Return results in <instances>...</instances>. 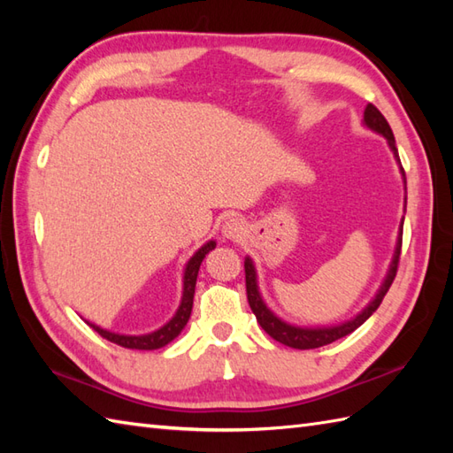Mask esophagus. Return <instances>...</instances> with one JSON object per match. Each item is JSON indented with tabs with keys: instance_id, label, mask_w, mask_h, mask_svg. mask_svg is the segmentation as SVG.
I'll return each mask as SVG.
<instances>
[{
	"instance_id": "esophagus-1",
	"label": "esophagus",
	"mask_w": 453,
	"mask_h": 453,
	"mask_svg": "<svg viewBox=\"0 0 453 453\" xmlns=\"http://www.w3.org/2000/svg\"><path fill=\"white\" fill-rule=\"evenodd\" d=\"M221 232H224V235L227 237V239H237V237H242L243 235V232H245V224H243V219H239V218H229L226 224H224V229H221Z\"/></svg>"
}]
</instances>
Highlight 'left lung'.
Segmentation results:
<instances>
[{"mask_svg": "<svg viewBox=\"0 0 453 453\" xmlns=\"http://www.w3.org/2000/svg\"><path fill=\"white\" fill-rule=\"evenodd\" d=\"M364 122L365 127H370L372 130L380 132L381 136H386L389 142V148L395 153V157L399 159V153H397V146H395V138H393V132L389 122L386 120V117L378 111V107H373L370 103L368 107L364 111ZM403 171V169H401ZM403 177H405V171H403ZM401 243H403V229L399 234L397 239V249H395V257H393V263L391 268L388 273L386 282L381 284L378 296L373 297L370 302V305L365 307L362 313H358L354 317V319L346 321L342 325H336V326H326V329H302V326H294V325H288L284 321L278 319V317L268 310L265 305L261 294H258V288H257V274H255V266L251 258H245V286H247V300L249 305H251V310L257 317V321L261 323L263 329L273 336L274 341L282 342L286 346H292V349H300V350H307V349H319V346L325 344H331L334 341L342 339V336L350 334L352 331L358 329V326L368 319V317L378 310L380 303L383 302V297H386L388 290L391 288L393 280H395L397 276V266H399V257H401Z\"/></svg>", "mask_w": 453, "mask_h": 453, "instance_id": "obj_1", "label": "left lung"}]
</instances>
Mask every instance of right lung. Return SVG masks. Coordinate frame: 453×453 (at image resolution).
Returning <instances> with one entry per match:
<instances>
[{"instance_id": "add662e5", "label": "right lung", "mask_w": 453, "mask_h": 453, "mask_svg": "<svg viewBox=\"0 0 453 453\" xmlns=\"http://www.w3.org/2000/svg\"><path fill=\"white\" fill-rule=\"evenodd\" d=\"M216 247L214 242L206 243L204 247H200L198 251L195 253V257L190 258L187 268H185V280H182V300L179 310L175 313V317L167 323L163 325L161 329L153 331L150 334H138V336H130V334H117V333H109L101 329V326L88 323L89 326H93L95 331H97L103 339H107L114 344L124 346V349H132V350H156L161 349V346L169 344L175 336H179V333L185 329V325L190 317L192 311V300H195V286H196V276H198V268L204 261V257L211 251V249Z\"/></svg>"}]
</instances>
